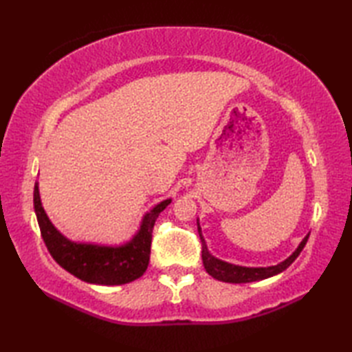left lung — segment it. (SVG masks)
<instances>
[{"mask_svg": "<svg viewBox=\"0 0 352 352\" xmlns=\"http://www.w3.org/2000/svg\"><path fill=\"white\" fill-rule=\"evenodd\" d=\"M198 223V233L201 237V242H203V263L206 271L210 274L213 278L219 280V281H226V283H252V281H260V280H266L269 276H274L276 274H280L283 271L294 263L295 258L300 256L302 248L309 241V234L302 239V242L298 245V248L292 252V256H289L286 260L281 261V263L275 265V266H267V267H246V266H239V265H231L227 263V261L219 260L213 257L210 251H208L206 241L203 237V233H201V227L199 222Z\"/></svg>", "mask_w": 352, "mask_h": 352, "instance_id": "1", "label": "left lung"}]
</instances>
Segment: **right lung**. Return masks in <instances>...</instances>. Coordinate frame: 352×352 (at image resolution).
Listing matches in <instances>:
<instances>
[{
    "instance_id": "obj_1",
    "label": "right lung",
    "mask_w": 352,
    "mask_h": 352,
    "mask_svg": "<svg viewBox=\"0 0 352 352\" xmlns=\"http://www.w3.org/2000/svg\"><path fill=\"white\" fill-rule=\"evenodd\" d=\"M34 212L39 223L42 239L50 254L65 271L81 281L101 284V286H119L126 284L145 274L149 254H151L153 228L159 214L170 204L164 199L153 210L145 213L140 228L131 241L124 245L109 246L96 243H80L69 241L58 231L42 207L39 184H34Z\"/></svg>"
}]
</instances>
